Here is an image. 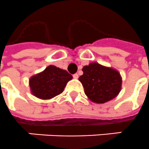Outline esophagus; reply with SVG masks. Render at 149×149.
<instances>
[{"instance_id": "1", "label": "esophagus", "mask_w": 149, "mask_h": 149, "mask_svg": "<svg viewBox=\"0 0 149 149\" xmlns=\"http://www.w3.org/2000/svg\"><path fill=\"white\" fill-rule=\"evenodd\" d=\"M73 78H74V79H78V74H73Z\"/></svg>"}]
</instances>
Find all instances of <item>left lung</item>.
I'll use <instances>...</instances> for the list:
<instances>
[{
    "label": "left lung",
    "instance_id": "1",
    "mask_svg": "<svg viewBox=\"0 0 149 149\" xmlns=\"http://www.w3.org/2000/svg\"><path fill=\"white\" fill-rule=\"evenodd\" d=\"M78 78L84 93L92 102L103 104L117 97L122 90V76L116 69L97 62L90 63L82 68Z\"/></svg>",
    "mask_w": 149,
    "mask_h": 149
}]
</instances>
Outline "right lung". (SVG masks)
Wrapping results in <instances>:
<instances>
[{
    "label": "right lung",
    "mask_w": 149,
    "mask_h": 149,
    "mask_svg": "<svg viewBox=\"0 0 149 149\" xmlns=\"http://www.w3.org/2000/svg\"><path fill=\"white\" fill-rule=\"evenodd\" d=\"M72 78L67 71L49 65L43 71L30 78L31 92L40 99H51L62 93L67 83Z\"/></svg>",
    "instance_id": "right-lung-1"
}]
</instances>
